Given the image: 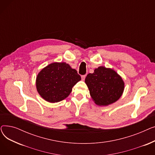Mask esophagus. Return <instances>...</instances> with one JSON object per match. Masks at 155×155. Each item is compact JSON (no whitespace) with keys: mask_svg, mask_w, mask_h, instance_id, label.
Returning a JSON list of instances; mask_svg holds the SVG:
<instances>
[{"mask_svg":"<svg viewBox=\"0 0 155 155\" xmlns=\"http://www.w3.org/2000/svg\"><path fill=\"white\" fill-rule=\"evenodd\" d=\"M82 80H85V77H86V75H82Z\"/></svg>","mask_w":155,"mask_h":155,"instance_id":"1","label":"esophagus"}]
</instances>
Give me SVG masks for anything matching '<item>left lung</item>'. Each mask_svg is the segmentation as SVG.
<instances>
[{"instance_id": "left-lung-1", "label": "left lung", "mask_w": 155, "mask_h": 155, "mask_svg": "<svg viewBox=\"0 0 155 155\" xmlns=\"http://www.w3.org/2000/svg\"><path fill=\"white\" fill-rule=\"evenodd\" d=\"M85 82L92 98L99 105H107L117 101L124 87L123 80L117 73L104 67H99L93 73H88Z\"/></svg>"}]
</instances>
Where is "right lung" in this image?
Instances as JSON below:
<instances>
[{
  "label": "right lung",
  "mask_w": 155,
  "mask_h": 155,
  "mask_svg": "<svg viewBox=\"0 0 155 155\" xmlns=\"http://www.w3.org/2000/svg\"><path fill=\"white\" fill-rule=\"evenodd\" d=\"M81 80L80 75L66 63H53L38 75L36 88L48 102H58L70 95L72 87Z\"/></svg>",
  "instance_id": "right-lung-1"
}]
</instances>
